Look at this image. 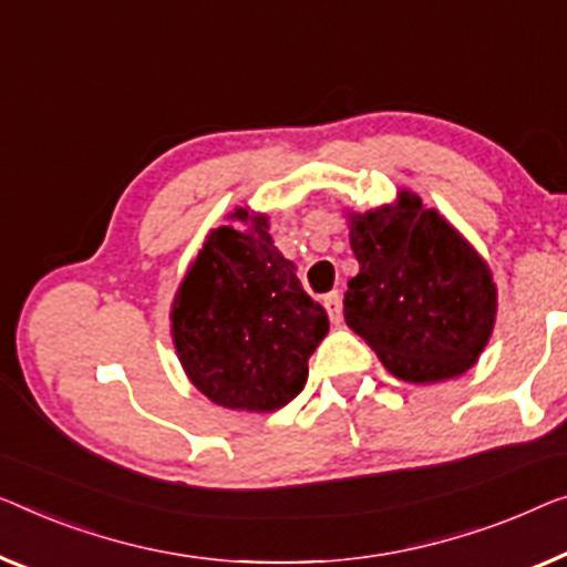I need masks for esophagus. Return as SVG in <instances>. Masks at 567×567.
<instances>
[{
  "instance_id": "1",
  "label": "esophagus",
  "mask_w": 567,
  "mask_h": 567,
  "mask_svg": "<svg viewBox=\"0 0 567 567\" xmlns=\"http://www.w3.org/2000/svg\"><path fill=\"white\" fill-rule=\"evenodd\" d=\"M323 306H326V310H328V318H331V323H341V318H343L341 292H338V290L328 292L326 298H323Z\"/></svg>"
}]
</instances>
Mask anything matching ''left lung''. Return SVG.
<instances>
[{"label": "left lung", "instance_id": "left-lung-1", "mask_svg": "<svg viewBox=\"0 0 567 567\" xmlns=\"http://www.w3.org/2000/svg\"><path fill=\"white\" fill-rule=\"evenodd\" d=\"M359 275L343 318L404 382H443L468 371L496 320V285L478 251L420 196L349 214Z\"/></svg>", "mask_w": 567, "mask_h": 567}]
</instances>
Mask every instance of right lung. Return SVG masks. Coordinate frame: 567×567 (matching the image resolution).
Returning a JSON list of instances; mask_svg holds the SVG:
<instances>
[{"label":"right lung","mask_w":567,"mask_h":567,"mask_svg":"<svg viewBox=\"0 0 567 567\" xmlns=\"http://www.w3.org/2000/svg\"><path fill=\"white\" fill-rule=\"evenodd\" d=\"M231 218L249 229L208 234L177 287L171 333L185 374L210 402L272 412L306 386L328 316L277 251L267 216L236 208Z\"/></svg>","instance_id":"1"}]
</instances>
